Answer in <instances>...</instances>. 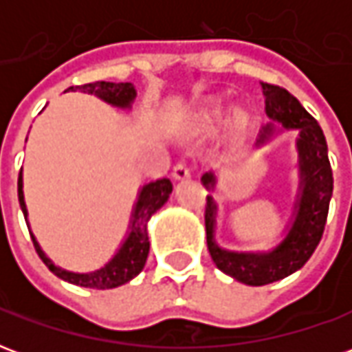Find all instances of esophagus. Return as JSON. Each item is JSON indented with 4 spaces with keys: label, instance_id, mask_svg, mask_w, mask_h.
<instances>
[{
    "label": "esophagus",
    "instance_id": "1",
    "mask_svg": "<svg viewBox=\"0 0 352 352\" xmlns=\"http://www.w3.org/2000/svg\"><path fill=\"white\" fill-rule=\"evenodd\" d=\"M188 177H190V169H188L186 164H177L175 168H173V179L175 181H184Z\"/></svg>",
    "mask_w": 352,
    "mask_h": 352
}]
</instances>
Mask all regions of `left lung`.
<instances>
[{
  "instance_id": "left-lung-1",
  "label": "left lung",
  "mask_w": 352,
  "mask_h": 352,
  "mask_svg": "<svg viewBox=\"0 0 352 352\" xmlns=\"http://www.w3.org/2000/svg\"><path fill=\"white\" fill-rule=\"evenodd\" d=\"M260 85L270 122L262 126L254 146H264L285 130H298V190L292 204V214L280 239L270 249L230 251L217 241L219 204L213 196H207L206 206L207 249L214 265L222 273L249 287H264L302 270L322 237L333 190L328 146L317 120L285 88L267 82ZM217 183L219 177L213 169L201 177V184L209 192L214 190Z\"/></svg>"
}]
</instances>
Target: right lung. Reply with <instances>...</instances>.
Returning <instances> with one entry per match:
<instances>
[{
  "label": "right lung",
  "mask_w": 352,
  "mask_h": 352,
  "mask_svg": "<svg viewBox=\"0 0 352 352\" xmlns=\"http://www.w3.org/2000/svg\"><path fill=\"white\" fill-rule=\"evenodd\" d=\"M80 92L92 94L96 98H100L113 107L122 109V111H130L131 103L135 101L138 90L131 82H105V80H98V82H90V85H82V87H72L65 92ZM173 190V184L169 179H156L151 183H145L139 186L138 198L135 204L131 207L130 222H128V232L118 245L116 252L105 264L94 270V272H69L56 265L52 260L47 256V252L43 251L41 245L37 241V237L32 232L30 226V219H28V207L26 199H24V177H22V169L19 175V201L20 209L26 219L30 236L34 241V247L39 258L45 262L50 272L54 273L60 279L67 280L72 285L85 288H96V290H105V288H116L120 285H126L135 275L141 273L145 267L146 256H148V249H151V241H148V221L158 209L164 207V204L169 199V194Z\"/></svg>",
  "instance_id": "obj_1"
}]
</instances>
